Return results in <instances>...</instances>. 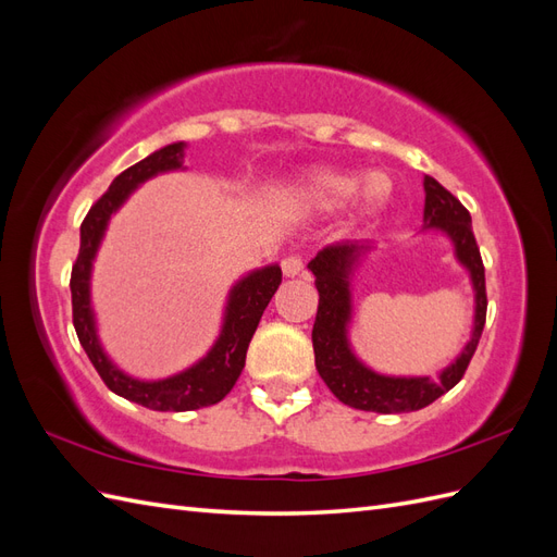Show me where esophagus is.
Wrapping results in <instances>:
<instances>
[{"instance_id": "obj_1", "label": "esophagus", "mask_w": 557, "mask_h": 557, "mask_svg": "<svg viewBox=\"0 0 557 557\" xmlns=\"http://www.w3.org/2000/svg\"><path fill=\"white\" fill-rule=\"evenodd\" d=\"M281 269H283L285 276L295 278L299 274H305V260H301L299 256H288V258L281 260Z\"/></svg>"}]
</instances>
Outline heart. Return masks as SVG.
Instances as JSON below:
<instances>
[{"instance_id": "obj_1", "label": "heart", "mask_w": 557, "mask_h": 557, "mask_svg": "<svg viewBox=\"0 0 557 557\" xmlns=\"http://www.w3.org/2000/svg\"><path fill=\"white\" fill-rule=\"evenodd\" d=\"M358 190V178L344 172H315L301 183V195L320 209H334ZM393 195V181L381 172L369 174L362 181V207L376 211L387 205Z\"/></svg>"}]
</instances>
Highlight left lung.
Listing matches in <instances>:
<instances>
[{"instance_id":"8db88e82","label":"left lung","mask_w":557,"mask_h":557,"mask_svg":"<svg viewBox=\"0 0 557 557\" xmlns=\"http://www.w3.org/2000/svg\"><path fill=\"white\" fill-rule=\"evenodd\" d=\"M425 227H436L446 232L455 244V256L469 269L471 283L476 290V318L471 342L460 352V358L446 367L440 379H399L381 376L367 369L350 352L346 339V325L350 320V290L348 274L358 256L364 250L352 242H336L318 250V256L309 262L315 276L318 290V313L311 332L315 369L320 379L327 383L334 397L360 411L376 413H404L428 407L434 399L448 393L455 383L465 376L471 356L476 352L481 332L485 325L487 295H485V269L476 237L471 232V215L453 197L440 181L425 176Z\"/></svg>"}]
</instances>
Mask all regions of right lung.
Listing matches in <instances>:
<instances>
[{
	"mask_svg": "<svg viewBox=\"0 0 557 557\" xmlns=\"http://www.w3.org/2000/svg\"><path fill=\"white\" fill-rule=\"evenodd\" d=\"M183 148L185 144H170L146 160L132 164L121 176H115L111 188L99 197L90 207L88 215L81 223V248L76 262L72 267V313L78 342L90 358L97 374L102 376L109 391L121 395L129 401H137L153 411H193L221 401L232 385L237 383L242 369L246 364V350L258 330L260 318L281 285V267L272 264L258 269L244 281L234 285L227 301V313L223 332L218 336L215 346L209 350L205 360H199L188 372L176 374L164 381H137L125 376L121 369H115L104 356L102 346L97 342L95 320L90 311V269L99 242L104 237V230L111 213L123 205L127 195L146 178L160 172L181 170L183 166Z\"/></svg>",
	"mask_w": 557,
	"mask_h": 557,
	"instance_id": "1",
	"label": "right lung"
}]
</instances>
